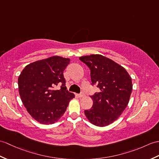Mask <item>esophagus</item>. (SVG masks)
I'll list each match as a JSON object with an SVG mask.
<instances>
[{
	"instance_id": "obj_1",
	"label": "esophagus",
	"mask_w": 159,
	"mask_h": 159,
	"mask_svg": "<svg viewBox=\"0 0 159 159\" xmlns=\"http://www.w3.org/2000/svg\"><path fill=\"white\" fill-rule=\"evenodd\" d=\"M76 96L78 98H83L84 96V93H80V94H76Z\"/></svg>"
}]
</instances>
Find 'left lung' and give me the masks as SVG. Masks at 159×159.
Here are the masks:
<instances>
[{
	"mask_svg": "<svg viewBox=\"0 0 159 159\" xmlns=\"http://www.w3.org/2000/svg\"><path fill=\"white\" fill-rule=\"evenodd\" d=\"M91 70L92 84L99 92L91 98V108L84 110L89 121L98 127L112 123L128 105L133 89L131 77L123 66L99 54L79 57Z\"/></svg>",
	"mask_w": 159,
	"mask_h": 159,
	"instance_id": "8db88e82",
	"label": "left lung"
}]
</instances>
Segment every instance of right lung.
<instances>
[{"instance_id": "add662e5", "label": "right lung", "mask_w": 159, "mask_h": 159, "mask_svg": "<svg viewBox=\"0 0 159 159\" xmlns=\"http://www.w3.org/2000/svg\"><path fill=\"white\" fill-rule=\"evenodd\" d=\"M69 58L52 56L27 65L18 78L21 99L30 116L40 123L57 122L75 94L66 90L64 71ZM59 84L60 90L54 88Z\"/></svg>"}]
</instances>
